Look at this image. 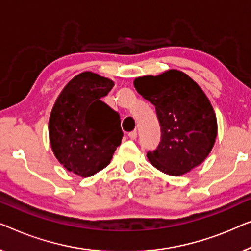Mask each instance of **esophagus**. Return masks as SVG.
Segmentation results:
<instances>
[{
  "instance_id": "obj_1",
  "label": "esophagus",
  "mask_w": 251,
  "mask_h": 251,
  "mask_svg": "<svg viewBox=\"0 0 251 251\" xmlns=\"http://www.w3.org/2000/svg\"><path fill=\"white\" fill-rule=\"evenodd\" d=\"M136 136H137L136 130H132V132H129V133H128V137H129V139L135 140V139H136Z\"/></svg>"
}]
</instances>
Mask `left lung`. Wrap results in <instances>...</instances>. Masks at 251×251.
Instances as JSON below:
<instances>
[{
	"mask_svg": "<svg viewBox=\"0 0 251 251\" xmlns=\"http://www.w3.org/2000/svg\"><path fill=\"white\" fill-rule=\"evenodd\" d=\"M139 94L156 108L161 139L147 157L165 174L179 176L200 165L213 149L217 121L199 85L179 70L134 80Z\"/></svg>",
	"mask_w": 251,
	"mask_h": 251,
	"instance_id": "1",
	"label": "left lung"
}]
</instances>
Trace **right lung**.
Wrapping results in <instances>:
<instances>
[{"label":"right lung","instance_id":"obj_1","mask_svg":"<svg viewBox=\"0 0 251 251\" xmlns=\"http://www.w3.org/2000/svg\"><path fill=\"white\" fill-rule=\"evenodd\" d=\"M112 87L105 77L82 73L67 84L52 109L49 135L54 156L82 177L107 167L124 135L118 112L101 101Z\"/></svg>","mask_w":251,"mask_h":251}]
</instances>
